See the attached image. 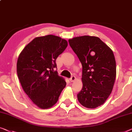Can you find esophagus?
Instances as JSON below:
<instances>
[{
  "instance_id": "34e87169",
  "label": "esophagus",
  "mask_w": 132,
  "mask_h": 132,
  "mask_svg": "<svg viewBox=\"0 0 132 132\" xmlns=\"http://www.w3.org/2000/svg\"><path fill=\"white\" fill-rule=\"evenodd\" d=\"M76 79V77L75 76H71V78H70V79H69V80H70V82H73V81H74Z\"/></svg>"
}]
</instances>
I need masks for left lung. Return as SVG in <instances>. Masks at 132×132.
I'll list each match as a JSON object with an SVG mask.
<instances>
[{
	"label": "left lung",
	"mask_w": 132,
	"mask_h": 132,
	"mask_svg": "<svg viewBox=\"0 0 132 132\" xmlns=\"http://www.w3.org/2000/svg\"><path fill=\"white\" fill-rule=\"evenodd\" d=\"M82 66V88L77 97L88 109L103 105L113 90L116 64L113 51L97 37H77L69 40Z\"/></svg>",
	"instance_id": "obj_1"
}]
</instances>
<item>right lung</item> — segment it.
I'll return each instance as SVG.
<instances>
[{
  "label": "right lung",
  "instance_id": "obj_1",
  "mask_svg": "<svg viewBox=\"0 0 132 132\" xmlns=\"http://www.w3.org/2000/svg\"><path fill=\"white\" fill-rule=\"evenodd\" d=\"M68 46L64 39L53 35L35 38L19 54L17 74L23 91L42 109L58 101L66 82L59 76L56 60Z\"/></svg>",
  "mask_w": 132,
  "mask_h": 132
}]
</instances>
